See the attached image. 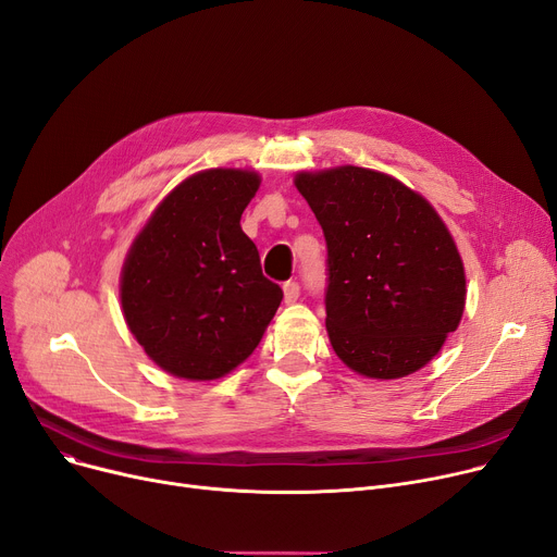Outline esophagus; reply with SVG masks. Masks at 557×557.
<instances>
[{"mask_svg": "<svg viewBox=\"0 0 557 557\" xmlns=\"http://www.w3.org/2000/svg\"><path fill=\"white\" fill-rule=\"evenodd\" d=\"M282 288H284V302L286 305H294L300 298V284L298 282L288 280V282H284Z\"/></svg>", "mask_w": 557, "mask_h": 557, "instance_id": "34e87169", "label": "esophagus"}]
</instances>
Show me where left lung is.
I'll return each instance as SVG.
<instances>
[{
	"label": "left lung",
	"instance_id": "1",
	"mask_svg": "<svg viewBox=\"0 0 557 557\" xmlns=\"http://www.w3.org/2000/svg\"><path fill=\"white\" fill-rule=\"evenodd\" d=\"M327 242V334L370 379L426 366L456 332L465 269L443 219L386 173L336 166L296 175Z\"/></svg>",
	"mask_w": 557,
	"mask_h": 557
}]
</instances>
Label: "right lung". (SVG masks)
Masks as SVG:
<instances>
[{"instance_id": "right-lung-1", "label": "right lung", "mask_w": 557, "mask_h": 557, "mask_svg": "<svg viewBox=\"0 0 557 557\" xmlns=\"http://www.w3.org/2000/svg\"><path fill=\"white\" fill-rule=\"evenodd\" d=\"M259 189L244 169H208L175 187L122 269L124 318L162 370L210 382L244 363L280 302L239 221Z\"/></svg>"}]
</instances>
